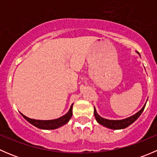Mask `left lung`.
Wrapping results in <instances>:
<instances>
[{
    "label": "left lung",
    "instance_id": "8db88e82",
    "mask_svg": "<svg viewBox=\"0 0 157 157\" xmlns=\"http://www.w3.org/2000/svg\"><path fill=\"white\" fill-rule=\"evenodd\" d=\"M137 53L140 55V54H139L137 52ZM146 103H145V105H144L143 108L140 109L138 112H137V113L134 114V115H132V116L129 117V118H124V119L109 120V119H106V118H102L100 115H98L95 107H94V116H95V118H96V121H97L99 124H100L101 125L104 126V127L110 128V129H113V130L124 129V128H127L129 125H131L132 123H134V121H135L136 120L140 117V115H141V113L143 112L145 106H146Z\"/></svg>",
    "mask_w": 157,
    "mask_h": 157
}]
</instances>
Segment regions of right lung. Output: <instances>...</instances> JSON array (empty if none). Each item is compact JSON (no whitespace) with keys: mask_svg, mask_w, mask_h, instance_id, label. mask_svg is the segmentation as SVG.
<instances>
[{"mask_svg":"<svg viewBox=\"0 0 157 157\" xmlns=\"http://www.w3.org/2000/svg\"><path fill=\"white\" fill-rule=\"evenodd\" d=\"M72 109L73 104L71 105L68 112H67L65 115L61 116V118L53 120H36L28 118V117L25 116V115H23L22 113L21 115H23V117L26 120V121H29L30 124L34 125L35 127L43 130H53L61 127V126L64 125V124H67V123L68 122L69 120L71 119V116H72Z\"/></svg>","mask_w":157,"mask_h":157,"instance_id":"obj_1","label":"right lung"}]
</instances>
